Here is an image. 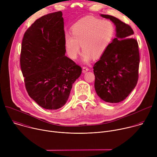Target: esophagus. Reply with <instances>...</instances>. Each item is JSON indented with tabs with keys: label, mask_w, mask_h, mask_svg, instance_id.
Listing matches in <instances>:
<instances>
[{
	"label": "esophagus",
	"mask_w": 157,
	"mask_h": 157,
	"mask_svg": "<svg viewBox=\"0 0 157 157\" xmlns=\"http://www.w3.org/2000/svg\"><path fill=\"white\" fill-rule=\"evenodd\" d=\"M89 70V68H87V67H85V66H84L83 68H82V73H86L87 71H88Z\"/></svg>",
	"instance_id": "34e87169"
}]
</instances>
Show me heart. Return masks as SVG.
<instances>
[{"instance_id":"obj_1","label":"heart","mask_w":157,"mask_h":157,"mask_svg":"<svg viewBox=\"0 0 157 157\" xmlns=\"http://www.w3.org/2000/svg\"><path fill=\"white\" fill-rule=\"evenodd\" d=\"M115 35L114 24L109 20L93 17L84 18L72 27L71 35L66 33L64 47L68 55L76 59L80 51L84 62L90 61L93 57L102 56L109 48Z\"/></svg>"}]
</instances>
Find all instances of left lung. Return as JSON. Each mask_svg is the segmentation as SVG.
Masks as SVG:
<instances>
[{
	"label": "left lung",
	"instance_id": "8db88e82",
	"mask_svg": "<svg viewBox=\"0 0 157 157\" xmlns=\"http://www.w3.org/2000/svg\"><path fill=\"white\" fill-rule=\"evenodd\" d=\"M100 15L113 22L116 37L94 65V87L104 101L119 103L137 85L140 63L139 45L137 41L132 38L133 31L128 25L113 16Z\"/></svg>",
	"mask_w": 157,
	"mask_h": 157
}]
</instances>
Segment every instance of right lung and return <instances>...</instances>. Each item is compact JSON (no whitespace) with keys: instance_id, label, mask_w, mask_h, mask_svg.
<instances>
[{"instance_id":"1","label":"right lung","mask_w":157,"mask_h":157,"mask_svg":"<svg viewBox=\"0 0 157 157\" xmlns=\"http://www.w3.org/2000/svg\"><path fill=\"white\" fill-rule=\"evenodd\" d=\"M61 11L37 19L21 43V70L29 96L41 107L56 110L68 101L82 69L65 56L64 20Z\"/></svg>"}]
</instances>
